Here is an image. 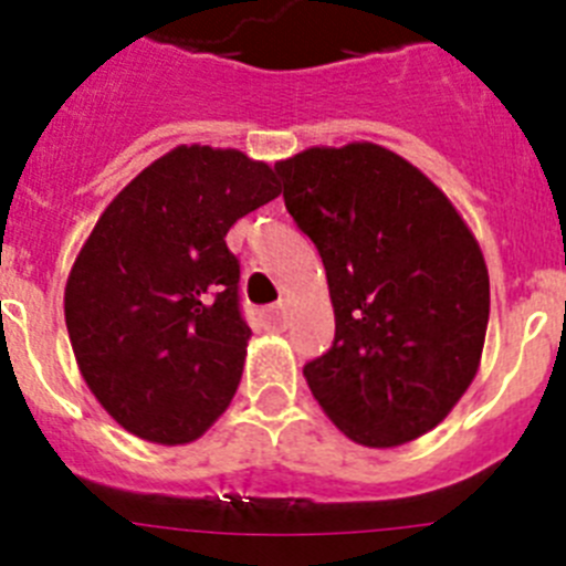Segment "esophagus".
<instances>
[{
	"label": "esophagus",
	"mask_w": 566,
	"mask_h": 566,
	"mask_svg": "<svg viewBox=\"0 0 566 566\" xmlns=\"http://www.w3.org/2000/svg\"><path fill=\"white\" fill-rule=\"evenodd\" d=\"M260 317H263V323H266L269 328H283L286 326V306H283V303H274V306L263 308Z\"/></svg>",
	"instance_id": "esophagus-1"
}]
</instances>
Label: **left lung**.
<instances>
[{
    "label": "left lung",
    "instance_id": "8db88e82",
    "mask_svg": "<svg viewBox=\"0 0 566 566\" xmlns=\"http://www.w3.org/2000/svg\"><path fill=\"white\" fill-rule=\"evenodd\" d=\"M283 201L328 277L334 343L303 365L348 439L394 448L437 428L482 357L490 280L453 203L377 144L274 164Z\"/></svg>",
    "mask_w": 566,
    "mask_h": 566
}]
</instances>
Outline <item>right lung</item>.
I'll use <instances>...</instances> for the list:
<instances>
[{"label":"right lung","mask_w":566,"mask_h":566,"mask_svg":"<svg viewBox=\"0 0 566 566\" xmlns=\"http://www.w3.org/2000/svg\"><path fill=\"white\" fill-rule=\"evenodd\" d=\"M266 164L238 149L178 147L104 209L64 289L84 382L135 437H201L238 391L252 328L227 232L274 201Z\"/></svg>","instance_id":"obj_1"}]
</instances>
